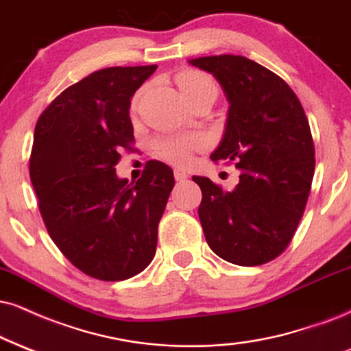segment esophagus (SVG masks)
<instances>
[{
    "instance_id": "1",
    "label": "esophagus",
    "mask_w": 351,
    "mask_h": 351,
    "mask_svg": "<svg viewBox=\"0 0 351 351\" xmlns=\"http://www.w3.org/2000/svg\"><path fill=\"white\" fill-rule=\"evenodd\" d=\"M174 177L177 182H182V180L187 179V172L182 171V169H174Z\"/></svg>"
}]
</instances>
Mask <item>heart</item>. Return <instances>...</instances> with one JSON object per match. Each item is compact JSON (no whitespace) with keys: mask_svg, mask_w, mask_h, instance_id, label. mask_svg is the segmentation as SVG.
I'll list each match as a JSON object with an SVG mask.
<instances>
[{"mask_svg":"<svg viewBox=\"0 0 351 351\" xmlns=\"http://www.w3.org/2000/svg\"><path fill=\"white\" fill-rule=\"evenodd\" d=\"M177 83L184 96L198 93V90H213L216 94V84L208 75L197 70H187L180 73ZM203 146V138L198 135L192 136H171L159 138L154 143V151L159 158L166 159L172 164H185L190 159V154Z\"/></svg>","mask_w":351,"mask_h":351,"instance_id":"obj_1","label":"heart"}]
</instances>
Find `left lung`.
<instances>
[{
    "instance_id": "1",
    "label": "left lung",
    "mask_w": 351,
    "mask_h": 351,
    "mask_svg": "<svg viewBox=\"0 0 351 351\" xmlns=\"http://www.w3.org/2000/svg\"><path fill=\"white\" fill-rule=\"evenodd\" d=\"M189 63L211 73L229 102L223 138L210 158L241 171L232 190L192 177L202 189L198 218L205 239L223 261L262 265L287 249L304 213L315 166L308 117L280 76L245 56H200Z\"/></svg>"
}]
</instances>
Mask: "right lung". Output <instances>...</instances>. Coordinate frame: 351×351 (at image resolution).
Wrapping results in <instances>:
<instances>
[{
	"instance_id": "right-lung-1",
	"label": "right lung",
	"mask_w": 351,
	"mask_h": 351,
	"mask_svg": "<svg viewBox=\"0 0 351 351\" xmlns=\"http://www.w3.org/2000/svg\"><path fill=\"white\" fill-rule=\"evenodd\" d=\"M114 66L70 86L38 117L29 172L56 247L93 278H132L153 261L174 172L149 161L136 182L120 179V149L133 143L130 104L156 71Z\"/></svg>"
}]
</instances>
